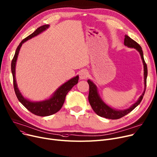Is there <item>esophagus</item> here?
Masks as SVG:
<instances>
[{
  "label": "esophagus",
  "mask_w": 157,
  "mask_h": 157,
  "mask_svg": "<svg viewBox=\"0 0 157 157\" xmlns=\"http://www.w3.org/2000/svg\"><path fill=\"white\" fill-rule=\"evenodd\" d=\"M88 72L86 70L81 71L79 74V78L81 79H86L88 78Z\"/></svg>",
  "instance_id": "esophagus-1"
}]
</instances>
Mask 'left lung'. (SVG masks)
<instances>
[{
  "label": "left lung",
  "instance_id": "1",
  "mask_svg": "<svg viewBox=\"0 0 157 157\" xmlns=\"http://www.w3.org/2000/svg\"><path fill=\"white\" fill-rule=\"evenodd\" d=\"M124 44L132 48H135L137 49V51L139 52L141 55V57L143 60V65H144V90L143 94L140 96L139 99L137 101L136 103L132 105L129 108L124 110H117L111 108L110 106L107 105L101 98L99 94L97 91V86L93 83V82L88 79V83L89 85V94H88V101L90 102V105L92 108L94 112L98 115L99 117H104L105 118L111 119V120H117L119 118H122L123 117L125 116L128 113H130L133 109H134L141 102L143 96L145 93L146 87V78L147 75V65L144 59L143 52L142 50V48L137 43H136L135 40L132 39L130 37L125 35V39H124Z\"/></svg>",
  "mask_w": 157,
  "mask_h": 157
}]
</instances>
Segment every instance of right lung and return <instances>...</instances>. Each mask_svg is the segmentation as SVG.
Returning <instances> with one entry per match:
<instances>
[{
  "instance_id": "right-lung-1",
  "label": "right lung",
  "mask_w": 157,
  "mask_h": 157,
  "mask_svg": "<svg viewBox=\"0 0 157 157\" xmlns=\"http://www.w3.org/2000/svg\"><path fill=\"white\" fill-rule=\"evenodd\" d=\"M49 27V25H44L41 26L37 29L32 34L29 35L26 38H25L20 43L18 48H16L14 56L11 62V72L13 78V86L16 97H17L18 101L25 107L29 111L39 117L49 116V115L53 114L59 111L62 108V107L64 103L66 95L67 94V93L70 91L74 85H76L78 83L79 80L78 76L72 78L67 82H65L64 84H63L58 88L55 92L53 95L49 98V99H46L43 101H30L25 98L20 93L17 86V83H16L15 78L16 63V60H17L20 49L23 43L26 42L27 40H29L31 38L39 35L41 32H43V31L46 30Z\"/></svg>"
}]
</instances>
